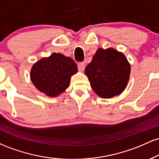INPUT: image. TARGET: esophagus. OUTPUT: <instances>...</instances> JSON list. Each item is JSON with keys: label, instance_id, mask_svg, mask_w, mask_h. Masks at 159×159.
I'll list each match as a JSON object with an SVG mask.
<instances>
[{"label": "esophagus", "instance_id": "34e87169", "mask_svg": "<svg viewBox=\"0 0 159 159\" xmlns=\"http://www.w3.org/2000/svg\"><path fill=\"white\" fill-rule=\"evenodd\" d=\"M78 69H79V70L81 71V72H83V71L84 70V69H85V64H84V63H78Z\"/></svg>", "mask_w": 159, "mask_h": 159}]
</instances>
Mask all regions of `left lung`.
Wrapping results in <instances>:
<instances>
[{"label":"left lung","mask_w":159,"mask_h":159,"mask_svg":"<svg viewBox=\"0 0 159 159\" xmlns=\"http://www.w3.org/2000/svg\"><path fill=\"white\" fill-rule=\"evenodd\" d=\"M130 72V63L125 56L111 48H98L85 69L92 89L103 98H112L123 92Z\"/></svg>","instance_id":"left-lung-1"}]
</instances>
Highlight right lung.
Listing matches in <instances>:
<instances>
[{"instance_id":"right-lung-1","label":"right lung","mask_w":159,"mask_h":159,"mask_svg":"<svg viewBox=\"0 0 159 159\" xmlns=\"http://www.w3.org/2000/svg\"><path fill=\"white\" fill-rule=\"evenodd\" d=\"M77 72V65L72 58L54 53L34 63L30 75L40 92L56 97L68 88L71 76Z\"/></svg>"}]
</instances>
